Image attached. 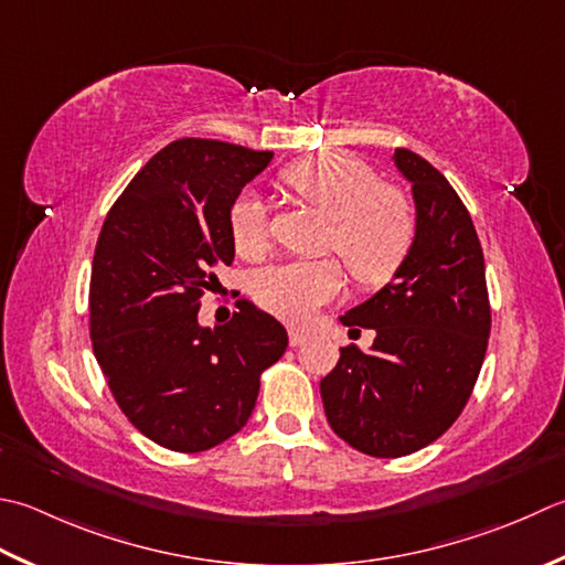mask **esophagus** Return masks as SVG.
Instances as JSON below:
<instances>
[{
    "label": "esophagus",
    "mask_w": 565,
    "mask_h": 565,
    "mask_svg": "<svg viewBox=\"0 0 565 565\" xmlns=\"http://www.w3.org/2000/svg\"><path fill=\"white\" fill-rule=\"evenodd\" d=\"M306 338H308V335L303 333L301 328H289V342H291L294 348H296V345H301V342H303Z\"/></svg>",
    "instance_id": "34e87169"
}]
</instances>
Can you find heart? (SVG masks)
Listing matches in <instances>:
<instances>
[{
    "instance_id": "1",
    "label": "heart",
    "mask_w": 565,
    "mask_h": 565,
    "mask_svg": "<svg viewBox=\"0 0 565 565\" xmlns=\"http://www.w3.org/2000/svg\"><path fill=\"white\" fill-rule=\"evenodd\" d=\"M281 183L328 217L326 247H333L362 286L384 284L402 267L416 239L412 201L396 188L382 185L367 163L350 157H313L286 166ZM230 230L245 259L269 252L267 210L254 195L232 205ZM345 284L338 259H298L262 269L252 294L264 311L289 323H306L320 306L333 301Z\"/></svg>"
}]
</instances>
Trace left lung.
<instances>
[{
    "instance_id": "8db88e82",
    "label": "left lung",
    "mask_w": 565,
    "mask_h": 565,
    "mask_svg": "<svg viewBox=\"0 0 565 565\" xmlns=\"http://www.w3.org/2000/svg\"><path fill=\"white\" fill-rule=\"evenodd\" d=\"M412 183L416 239L392 281L340 316L372 328L320 380L330 428L367 456L402 458L444 436L466 408L488 350L490 298L484 257L468 207L426 159L394 151Z\"/></svg>"
}]
</instances>
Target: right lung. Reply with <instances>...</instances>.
Segmentation results:
<instances>
[{"label":"right lung","mask_w":565,"mask_h":565,"mask_svg":"<svg viewBox=\"0 0 565 565\" xmlns=\"http://www.w3.org/2000/svg\"><path fill=\"white\" fill-rule=\"evenodd\" d=\"M274 153L175 139L131 179L105 217L90 276V338L131 426L175 452L223 444L247 424L286 328L242 303L230 323H198L215 269L235 259L230 213Z\"/></svg>","instance_id":"right-lung-1"}]
</instances>
